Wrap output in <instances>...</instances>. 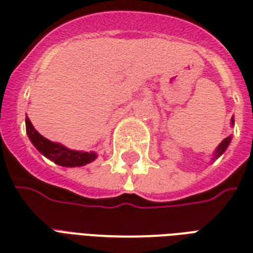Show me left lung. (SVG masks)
<instances>
[{
	"mask_svg": "<svg viewBox=\"0 0 253 253\" xmlns=\"http://www.w3.org/2000/svg\"><path fill=\"white\" fill-rule=\"evenodd\" d=\"M234 125H235V121H234V117H232V118H231V126H234ZM231 139H232V136L230 135V136H227V138L223 139V140L219 143V146L216 147L215 151H214V154H212V155H214V158H212L211 160H215V159H218L219 156H222V155L224 154V151L227 150V147L230 146V143H231Z\"/></svg>",
	"mask_w": 253,
	"mask_h": 253,
	"instance_id": "8db88e82",
	"label": "left lung"
}]
</instances>
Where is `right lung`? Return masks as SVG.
<instances>
[{
  "mask_svg": "<svg viewBox=\"0 0 253 253\" xmlns=\"http://www.w3.org/2000/svg\"><path fill=\"white\" fill-rule=\"evenodd\" d=\"M26 132L29 135V139L34 144V147L41 152L43 156L49 159L57 166L68 167H83L86 166L89 163L94 162L98 155L95 154L94 151L90 152H85V151H75L71 148H67L65 146L60 143L51 142L44 136H42L35 128H34L33 123L27 117H26Z\"/></svg>",
  "mask_w": 253,
  "mask_h": 253,
  "instance_id": "1",
  "label": "right lung"
}]
</instances>
